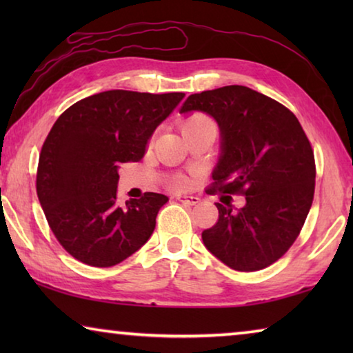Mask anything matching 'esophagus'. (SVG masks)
I'll list each match as a JSON object with an SVG mask.
<instances>
[{
  "instance_id": "1",
  "label": "esophagus",
  "mask_w": 353,
  "mask_h": 353,
  "mask_svg": "<svg viewBox=\"0 0 353 353\" xmlns=\"http://www.w3.org/2000/svg\"><path fill=\"white\" fill-rule=\"evenodd\" d=\"M176 199L181 201L185 205H196L199 202L198 196H191V194H177Z\"/></svg>"
}]
</instances>
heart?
<instances>
[{
  "instance_id": "obj_1",
  "label": "heart",
  "mask_w": 353,
  "mask_h": 353,
  "mask_svg": "<svg viewBox=\"0 0 353 353\" xmlns=\"http://www.w3.org/2000/svg\"><path fill=\"white\" fill-rule=\"evenodd\" d=\"M199 129H213L216 130V126H214L213 119L208 118L204 113H193V115H190L188 118L183 119L182 123V132L187 134L191 132V130H199ZM172 187L174 188H182L187 185V181H185V177L182 176H176L172 179Z\"/></svg>"
}]
</instances>
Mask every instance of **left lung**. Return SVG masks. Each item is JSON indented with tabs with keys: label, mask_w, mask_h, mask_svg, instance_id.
<instances>
[{
	"label": "left lung",
	"mask_w": 353,
	"mask_h": 353,
	"mask_svg": "<svg viewBox=\"0 0 353 353\" xmlns=\"http://www.w3.org/2000/svg\"><path fill=\"white\" fill-rule=\"evenodd\" d=\"M205 112L221 130L208 194H241L234 212L216 202V224L202 232L210 252L235 271L265 270L286 254L313 204L316 165L294 113L244 85L190 94L181 113Z\"/></svg>",
	"instance_id": "8db88e82"
}]
</instances>
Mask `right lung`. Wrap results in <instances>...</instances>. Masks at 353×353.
Returning a JSON list of instances; mask_svg holds the SVG:
<instances>
[{
  "instance_id": "add662e5",
  "label": "right lung",
  "mask_w": 353,
  "mask_h": 353,
  "mask_svg": "<svg viewBox=\"0 0 353 353\" xmlns=\"http://www.w3.org/2000/svg\"><path fill=\"white\" fill-rule=\"evenodd\" d=\"M183 97L109 90L57 118L41 146L35 187L52 234L76 260L115 266L152 235L168 198L148 191L119 205L118 170L143 159L155 128Z\"/></svg>"
}]
</instances>
